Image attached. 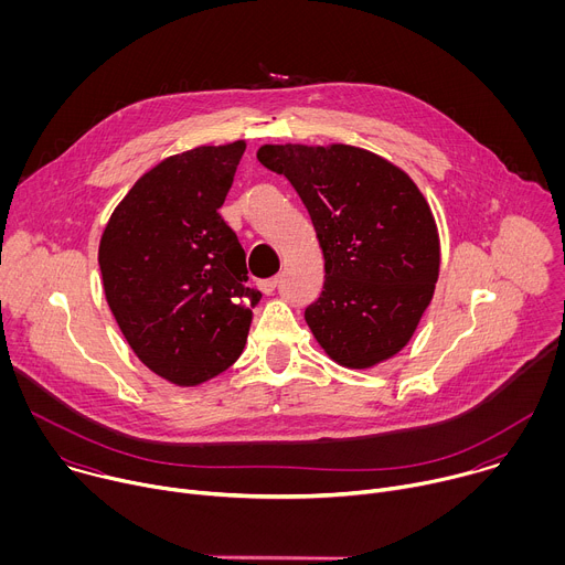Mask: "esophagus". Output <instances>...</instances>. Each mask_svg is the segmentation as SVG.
<instances>
[{"label": "esophagus", "mask_w": 565, "mask_h": 565, "mask_svg": "<svg viewBox=\"0 0 565 565\" xmlns=\"http://www.w3.org/2000/svg\"><path fill=\"white\" fill-rule=\"evenodd\" d=\"M277 284H279V279H277V277H270V279H262V281H259V288H262L264 295H273L275 288H277Z\"/></svg>", "instance_id": "34e87169"}]
</instances>
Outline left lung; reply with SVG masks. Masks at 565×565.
<instances>
[{
	"label": "left lung",
	"instance_id": "8db88e82",
	"mask_svg": "<svg viewBox=\"0 0 565 565\" xmlns=\"http://www.w3.org/2000/svg\"><path fill=\"white\" fill-rule=\"evenodd\" d=\"M259 163L303 201L324 253V290L303 312L324 353L371 369L407 347L427 310L440 238L407 172L353 145H262Z\"/></svg>",
	"mask_w": 565,
	"mask_h": 565
}]
</instances>
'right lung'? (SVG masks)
<instances>
[{"instance_id": "obj_1", "label": "right lung", "mask_w": 565, "mask_h": 565, "mask_svg": "<svg viewBox=\"0 0 565 565\" xmlns=\"http://www.w3.org/2000/svg\"><path fill=\"white\" fill-rule=\"evenodd\" d=\"M246 140L160 160L116 205L98 250L107 303L138 360L163 380L196 386L246 347L262 292L221 218Z\"/></svg>"}]
</instances>
